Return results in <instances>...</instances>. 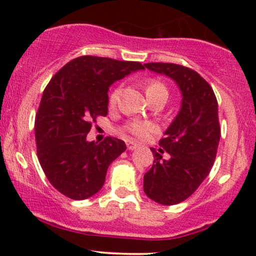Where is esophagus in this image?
I'll use <instances>...</instances> for the list:
<instances>
[{"label": "esophagus", "mask_w": 256, "mask_h": 256, "mask_svg": "<svg viewBox=\"0 0 256 256\" xmlns=\"http://www.w3.org/2000/svg\"><path fill=\"white\" fill-rule=\"evenodd\" d=\"M126 146H128V150H131V151H132V150L138 148V144H135V142H132V141H128V142H126Z\"/></svg>", "instance_id": "34e87169"}]
</instances>
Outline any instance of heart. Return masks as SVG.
I'll list each match as a JSON object with an SVG mask.
<instances>
[{"label": "heart", "instance_id": "b5f03b06", "mask_svg": "<svg viewBox=\"0 0 256 256\" xmlns=\"http://www.w3.org/2000/svg\"><path fill=\"white\" fill-rule=\"evenodd\" d=\"M144 92H146L147 98L152 99L154 96L158 94H167V89L161 82L156 79H150L146 82V86H144ZM118 96V90L115 89L112 92L109 96V102L110 105L116 104ZM125 131L130 135H132L134 138H138V140H146L154 132H156V126L151 122H146V121H134V122L128 124L125 126Z\"/></svg>", "mask_w": 256, "mask_h": 256}]
</instances>
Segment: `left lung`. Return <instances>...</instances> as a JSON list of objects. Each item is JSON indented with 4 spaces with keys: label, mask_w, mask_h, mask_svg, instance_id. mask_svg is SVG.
<instances>
[{
    "label": "left lung",
    "mask_w": 256,
    "mask_h": 256,
    "mask_svg": "<svg viewBox=\"0 0 256 256\" xmlns=\"http://www.w3.org/2000/svg\"><path fill=\"white\" fill-rule=\"evenodd\" d=\"M147 69L164 74L182 92L178 115L151 148L154 161L144 176V190L150 200L164 206L178 204L196 192L210 172L220 140L218 102L210 85L193 69L174 63H146ZM166 150L170 160L162 158Z\"/></svg>",
    "instance_id": "obj_1"
}]
</instances>
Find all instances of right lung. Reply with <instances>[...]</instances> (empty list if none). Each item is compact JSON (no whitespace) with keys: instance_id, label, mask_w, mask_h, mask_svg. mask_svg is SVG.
I'll return each mask as SVG.
<instances>
[{"instance_id":"right-lung-1","label":"right lung","mask_w":256,"mask_h":256,"mask_svg":"<svg viewBox=\"0 0 256 256\" xmlns=\"http://www.w3.org/2000/svg\"><path fill=\"white\" fill-rule=\"evenodd\" d=\"M144 66L138 62L82 56L66 63L46 86L36 114L37 156L56 190L82 200L104 186L109 164L126 150L122 140L88 142L99 116L108 115V90L116 80Z\"/></svg>"}]
</instances>
